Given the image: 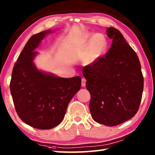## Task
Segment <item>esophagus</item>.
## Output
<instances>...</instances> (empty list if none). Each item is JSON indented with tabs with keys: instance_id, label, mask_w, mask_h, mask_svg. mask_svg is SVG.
<instances>
[{
	"instance_id": "1",
	"label": "esophagus",
	"mask_w": 155,
	"mask_h": 155,
	"mask_svg": "<svg viewBox=\"0 0 155 155\" xmlns=\"http://www.w3.org/2000/svg\"><path fill=\"white\" fill-rule=\"evenodd\" d=\"M85 83H86V79L85 78H83L82 80H81V85H82V87H85Z\"/></svg>"
}]
</instances>
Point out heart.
Instances as JSON below:
<instances>
[{
    "label": "heart",
    "instance_id": "heart-1",
    "mask_svg": "<svg viewBox=\"0 0 155 155\" xmlns=\"http://www.w3.org/2000/svg\"><path fill=\"white\" fill-rule=\"evenodd\" d=\"M80 42L82 44L90 43V47L85 61L86 64H91L99 59L105 51L107 47V41L101 34L87 33L81 37Z\"/></svg>",
    "mask_w": 155,
    "mask_h": 155
}]
</instances>
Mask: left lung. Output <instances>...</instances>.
Instances as JSON below:
<instances>
[{"mask_svg":"<svg viewBox=\"0 0 155 155\" xmlns=\"http://www.w3.org/2000/svg\"><path fill=\"white\" fill-rule=\"evenodd\" d=\"M112 39L109 51L83 68L89 104L93 119L108 127L118 125L137 112L143 89V77L138 57L117 28L109 27Z\"/></svg>","mask_w":155,"mask_h":155,"instance_id":"obj_1","label":"left lung"}]
</instances>
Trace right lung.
Listing matches in <instances>:
<instances>
[{
    "mask_svg": "<svg viewBox=\"0 0 155 155\" xmlns=\"http://www.w3.org/2000/svg\"><path fill=\"white\" fill-rule=\"evenodd\" d=\"M46 30L32 35L13 68L10 91L17 114L26 124L38 129H51L64 119L67 107L81 89L79 76L57 77L40 71L33 64L35 49L47 34Z\"/></svg>",
    "mask_w": 155,
    "mask_h": 155,
    "instance_id": "obj_1",
    "label": "right lung"
}]
</instances>
